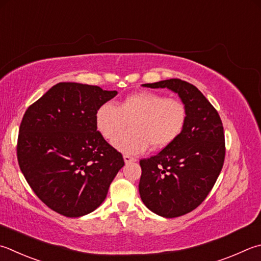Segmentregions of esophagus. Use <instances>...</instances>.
<instances>
[{
  "label": "esophagus",
  "mask_w": 261,
  "mask_h": 261,
  "mask_svg": "<svg viewBox=\"0 0 261 261\" xmlns=\"http://www.w3.org/2000/svg\"><path fill=\"white\" fill-rule=\"evenodd\" d=\"M123 159H124V162H125V163H131V162H136V161H137V159H136V158H132V156H130V155H127V154H125V155H123Z\"/></svg>",
  "instance_id": "obj_1"
}]
</instances>
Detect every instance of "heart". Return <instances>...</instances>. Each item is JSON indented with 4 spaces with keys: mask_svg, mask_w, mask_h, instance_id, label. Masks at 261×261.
Segmentation results:
<instances>
[{
    "mask_svg": "<svg viewBox=\"0 0 261 261\" xmlns=\"http://www.w3.org/2000/svg\"><path fill=\"white\" fill-rule=\"evenodd\" d=\"M96 126L103 138L113 140L126 128L132 130L114 140L122 153H143L149 145L154 149L164 148L176 140L187 121V110L178 99L141 91L131 93L115 106L105 102L96 112Z\"/></svg>",
    "mask_w": 261,
    "mask_h": 261,
    "instance_id": "1",
    "label": "heart"
}]
</instances>
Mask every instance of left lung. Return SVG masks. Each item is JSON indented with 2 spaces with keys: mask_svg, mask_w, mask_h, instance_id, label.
I'll return each mask as SVG.
<instances>
[{
  "mask_svg": "<svg viewBox=\"0 0 261 261\" xmlns=\"http://www.w3.org/2000/svg\"><path fill=\"white\" fill-rule=\"evenodd\" d=\"M176 92L187 110L184 130L158 155L140 160L141 201L156 215L176 218L205 200L224 165L225 135L220 116L193 84L179 79L143 84Z\"/></svg>",
  "mask_w": 261,
  "mask_h": 261,
  "instance_id": "left-lung-1",
  "label": "left lung"
}]
</instances>
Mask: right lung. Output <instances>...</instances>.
I'll return each instance as SVG.
<instances>
[{"label":"right lung","mask_w":261,"mask_h":261,"mask_svg":"<svg viewBox=\"0 0 261 261\" xmlns=\"http://www.w3.org/2000/svg\"><path fill=\"white\" fill-rule=\"evenodd\" d=\"M116 94L97 85L60 82L27 108L19 127L18 163L51 210L77 218L105 201L124 161L97 131L94 116Z\"/></svg>","instance_id":"1"}]
</instances>
